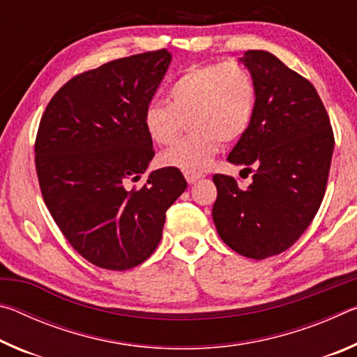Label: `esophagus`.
<instances>
[{"instance_id": "1", "label": "esophagus", "mask_w": 357, "mask_h": 357, "mask_svg": "<svg viewBox=\"0 0 357 357\" xmlns=\"http://www.w3.org/2000/svg\"><path fill=\"white\" fill-rule=\"evenodd\" d=\"M184 178H185L187 183L193 184V183H197L198 179L204 178V174H203V173H190V172H185V173H184Z\"/></svg>"}]
</instances>
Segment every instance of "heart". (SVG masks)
<instances>
[{
    "mask_svg": "<svg viewBox=\"0 0 357 357\" xmlns=\"http://www.w3.org/2000/svg\"><path fill=\"white\" fill-rule=\"evenodd\" d=\"M168 104L151 102L143 126L157 146H170L189 121V135L159 155L162 167L203 172L220 144L245 134L257 105L252 75L236 63L190 66L168 86Z\"/></svg>",
    "mask_w": 357,
    "mask_h": 357,
    "instance_id": "b5f03b06",
    "label": "heart"
}]
</instances>
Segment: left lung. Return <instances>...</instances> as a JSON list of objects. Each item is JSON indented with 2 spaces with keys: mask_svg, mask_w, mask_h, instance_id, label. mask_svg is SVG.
Here are the masks:
<instances>
[{
  "mask_svg": "<svg viewBox=\"0 0 357 357\" xmlns=\"http://www.w3.org/2000/svg\"><path fill=\"white\" fill-rule=\"evenodd\" d=\"M255 82L252 123L228 162L253 170L252 184L214 174L213 219L229 249L264 259L289 249L310 225L328 184L334 134L313 84L273 53L249 50L239 59Z\"/></svg>",
  "mask_w": 357,
  "mask_h": 357,
  "instance_id": "left-lung-1",
  "label": "left lung"
}]
</instances>
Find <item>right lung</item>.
Listing matches in <instances>:
<instances>
[{"label":"right lung","mask_w":357,"mask_h":357,"mask_svg":"<svg viewBox=\"0 0 357 357\" xmlns=\"http://www.w3.org/2000/svg\"><path fill=\"white\" fill-rule=\"evenodd\" d=\"M172 63L165 48L86 70L58 89L36 137V172L48 211L69 244L99 268L142 264L162 239L165 213L185 190L176 168L149 173L154 157L143 112Z\"/></svg>","instance_id":"1"}]
</instances>
